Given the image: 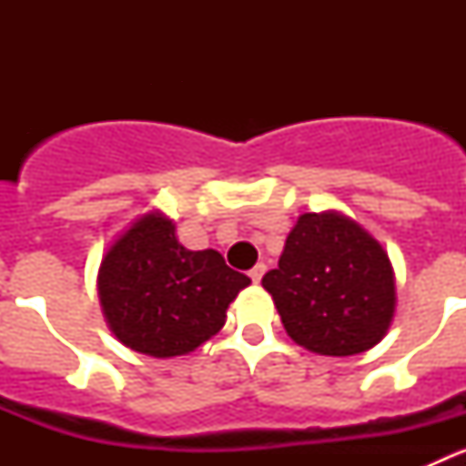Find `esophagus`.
Here are the masks:
<instances>
[{
    "instance_id": "1",
    "label": "esophagus",
    "mask_w": 466,
    "mask_h": 466,
    "mask_svg": "<svg viewBox=\"0 0 466 466\" xmlns=\"http://www.w3.org/2000/svg\"><path fill=\"white\" fill-rule=\"evenodd\" d=\"M263 273H266V263H257L252 270H249V278H252V282H261Z\"/></svg>"
}]
</instances>
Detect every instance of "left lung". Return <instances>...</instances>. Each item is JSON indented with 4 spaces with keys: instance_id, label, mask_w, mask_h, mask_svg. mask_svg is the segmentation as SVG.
Masks as SVG:
<instances>
[{
    "instance_id": "1",
    "label": "left lung",
    "mask_w": 466,
    "mask_h": 466,
    "mask_svg": "<svg viewBox=\"0 0 466 466\" xmlns=\"http://www.w3.org/2000/svg\"><path fill=\"white\" fill-rule=\"evenodd\" d=\"M261 284L291 340L327 357L360 355L380 343L397 306L382 245L333 209L300 214L278 268Z\"/></svg>"
}]
</instances>
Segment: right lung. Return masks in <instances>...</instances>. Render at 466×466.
Here are the masks:
<instances>
[{"instance_id":"right-lung-1","label":"right lung","mask_w":466,"mask_h":466,"mask_svg":"<svg viewBox=\"0 0 466 466\" xmlns=\"http://www.w3.org/2000/svg\"><path fill=\"white\" fill-rule=\"evenodd\" d=\"M249 282L219 252L187 249L172 219L154 209L106 249L97 294L111 333L126 348L167 360L219 333L226 310Z\"/></svg>"}]
</instances>
